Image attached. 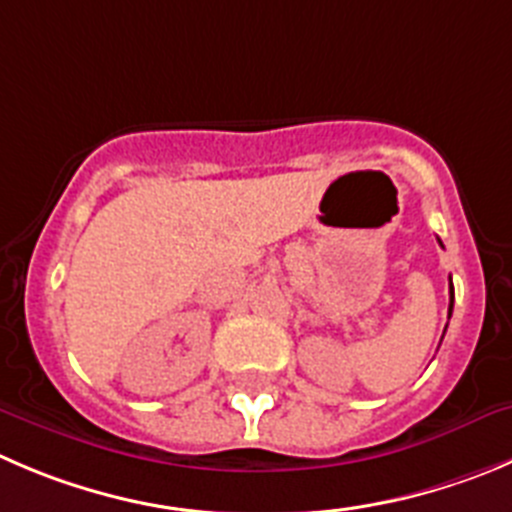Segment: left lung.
I'll return each mask as SVG.
<instances>
[{"instance_id":"1","label":"left lung","mask_w":512,"mask_h":512,"mask_svg":"<svg viewBox=\"0 0 512 512\" xmlns=\"http://www.w3.org/2000/svg\"><path fill=\"white\" fill-rule=\"evenodd\" d=\"M442 246V243H440ZM452 299H455V291H452V279H450V314H452Z\"/></svg>"}]
</instances>
